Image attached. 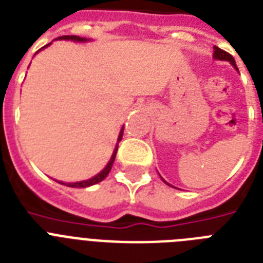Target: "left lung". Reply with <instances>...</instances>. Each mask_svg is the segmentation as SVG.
<instances>
[{"mask_svg":"<svg viewBox=\"0 0 263 263\" xmlns=\"http://www.w3.org/2000/svg\"><path fill=\"white\" fill-rule=\"evenodd\" d=\"M213 48H215V52H213V58H215V59H219V61H228L232 66H234V67H236L235 59H234V57H232L231 54H228V52H226V51L220 50V48H219V47H216V46L213 47ZM162 180H163V178H162ZM163 182H166V181L163 180ZM166 183H167V182H166ZM167 185H168V183H167Z\"/></svg>","mask_w":263,"mask_h":263,"instance_id":"8db88e82","label":"left lung"}]
</instances>
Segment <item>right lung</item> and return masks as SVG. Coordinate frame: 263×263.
I'll list each match as a JSON object with an SVG mask.
<instances>
[{
    "label": "right lung",
    "instance_id": "1",
    "mask_svg": "<svg viewBox=\"0 0 263 263\" xmlns=\"http://www.w3.org/2000/svg\"><path fill=\"white\" fill-rule=\"evenodd\" d=\"M58 39L61 40H72V42H87V39H85V37H80V36H61V37H58ZM51 44V43H50ZM50 44H47V46L44 47H48ZM43 47V48H44ZM123 131H124V127L121 128L120 134H119V138H117V143H116V147H115V150H113V154L112 157H110L109 162H108V165L105 166V168L102 170V172H100L97 174V176H95L93 178H90V180H86V181H80V182H71V183H66V186H70V187H87V186H91V185H96V183L101 182L104 178H106V176L109 174L110 168H112V165L113 162H115V158H116V153H117V148H119V142L121 140V138H123ZM59 183H63L65 185V182H59Z\"/></svg>",
    "mask_w": 263,
    "mask_h": 263
}]
</instances>
